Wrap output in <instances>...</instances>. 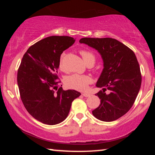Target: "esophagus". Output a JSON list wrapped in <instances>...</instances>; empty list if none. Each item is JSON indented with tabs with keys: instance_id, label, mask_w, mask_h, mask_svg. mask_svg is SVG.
Here are the masks:
<instances>
[{
	"instance_id": "34e87169",
	"label": "esophagus",
	"mask_w": 155,
	"mask_h": 155,
	"mask_svg": "<svg viewBox=\"0 0 155 155\" xmlns=\"http://www.w3.org/2000/svg\"><path fill=\"white\" fill-rule=\"evenodd\" d=\"M82 95H83V96H85V97H88V96H90V94H88V93H83Z\"/></svg>"
}]
</instances>
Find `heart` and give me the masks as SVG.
<instances>
[{"mask_svg":"<svg viewBox=\"0 0 155 155\" xmlns=\"http://www.w3.org/2000/svg\"><path fill=\"white\" fill-rule=\"evenodd\" d=\"M80 54L82 56L86 65H91V66H93L96 61V57L93 53H91V52L89 51L82 50V51H80ZM64 54H63L61 57V61H60L59 64L60 68L62 67L61 59L62 57H64ZM65 85H66L68 87L74 89V90L78 91H84L87 89L89 84L92 82V78L88 75L74 74L68 76V77L65 78Z\"/></svg>","mask_w":155,"mask_h":155,"instance_id":"b5f03b06","label":"heart"}]
</instances>
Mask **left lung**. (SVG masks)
<instances>
[{
	"instance_id": "obj_1",
	"label": "left lung",
	"mask_w": 155,
	"mask_h": 155,
	"mask_svg": "<svg viewBox=\"0 0 155 155\" xmlns=\"http://www.w3.org/2000/svg\"><path fill=\"white\" fill-rule=\"evenodd\" d=\"M79 42L95 48L103 60L104 68L96 83L97 87L103 88L96 94L101 104L92 114L101 121L116 120L129 111L140 90L141 74L137 57L115 39L84 38ZM107 89L109 94H106Z\"/></svg>"
}]
</instances>
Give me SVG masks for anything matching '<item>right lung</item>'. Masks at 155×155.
<instances>
[{
	"label": "right lung",
	"instance_id": "right-lung-1",
	"mask_svg": "<svg viewBox=\"0 0 155 155\" xmlns=\"http://www.w3.org/2000/svg\"><path fill=\"white\" fill-rule=\"evenodd\" d=\"M74 41L69 36L44 38L29 47L18 68L17 81L23 104L43 124L54 125L64 121L72 101L81 95L76 90L57 88L60 57Z\"/></svg>",
	"mask_w": 155,
	"mask_h": 155
}]
</instances>
